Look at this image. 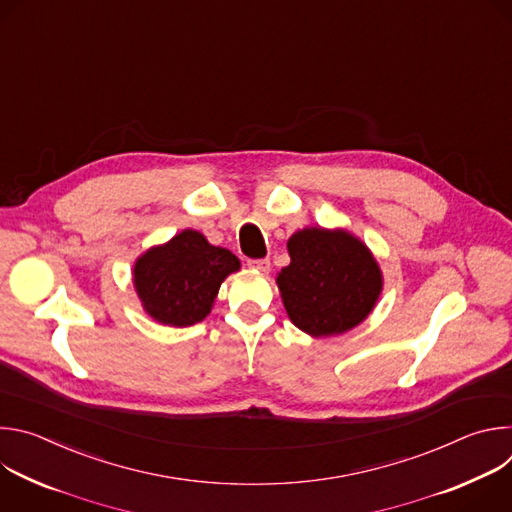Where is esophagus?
Masks as SVG:
<instances>
[{"label":"esophagus","mask_w":512,"mask_h":512,"mask_svg":"<svg viewBox=\"0 0 512 512\" xmlns=\"http://www.w3.org/2000/svg\"><path fill=\"white\" fill-rule=\"evenodd\" d=\"M247 265H249L251 269L259 271V273H267V271H269V267H271L269 259H249V261H247Z\"/></svg>","instance_id":"obj_1"}]
</instances>
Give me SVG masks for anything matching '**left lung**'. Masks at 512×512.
I'll list each match as a JSON object with an SVG mask.
<instances>
[{"mask_svg":"<svg viewBox=\"0 0 512 512\" xmlns=\"http://www.w3.org/2000/svg\"><path fill=\"white\" fill-rule=\"evenodd\" d=\"M291 263L277 273L289 320L314 338L352 330L367 318L383 289L369 247L342 229L310 227L287 241Z\"/></svg>","mask_w":512,"mask_h":512,"instance_id":"left-lung-1","label":"left lung"}]
</instances>
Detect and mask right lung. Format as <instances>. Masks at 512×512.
<instances>
[{"label": "right lung", "instance_id": "1", "mask_svg": "<svg viewBox=\"0 0 512 512\" xmlns=\"http://www.w3.org/2000/svg\"><path fill=\"white\" fill-rule=\"evenodd\" d=\"M239 267L229 249L214 247L198 231L186 229L135 261L133 283L143 310L156 322L184 328L210 314L218 287Z\"/></svg>", "mask_w": 512, "mask_h": 512}]
</instances>
